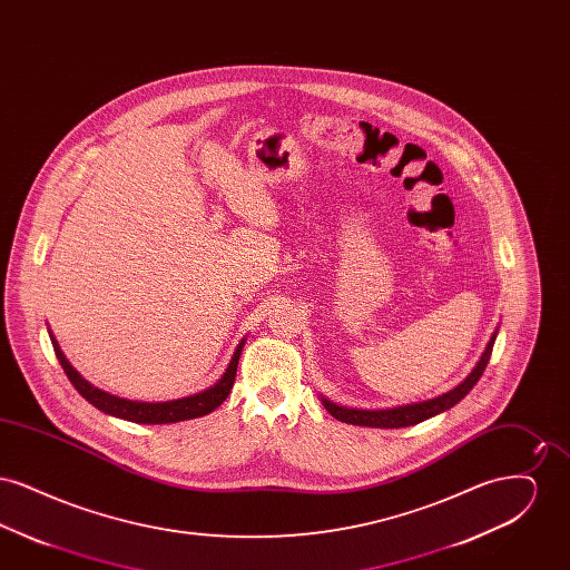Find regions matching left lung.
Returning a JSON list of instances; mask_svg holds the SVG:
<instances>
[{
	"label": "left lung",
	"instance_id": "8db88e82",
	"mask_svg": "<svg viewBox=\"0 0 570 570\" xmlns=\"http://www.w3.org/2000/svg\"><path fill=\"white\" fill-rule=\"evenodd\" d=\"M498 328L493 331L491 340L485 346V353L481 354L476 367L468 374V379L458 384L453 391L438 395L434 400L428 402H419V404H407V406L389 407V410H356V407H344L328 402L325 397H321L326 412H331V416H335L342 423H351V425H363V428H384V430H397V428H410L416 425L421 421H428L435 414L451 410L455 404H460L461 400L472 391V386L483 376L485 367H488L489 356L493 351V342H495Z\"/></svg>",
	"mask_w": 570,
	"mask_h": 570
}]
</instances>
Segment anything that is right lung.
Listing matches in <instances>:
<instances>
[{"label": "right lung", "instance_id": "right-lung-1", "mask_svg": "<svg viewBox=\"0 0 570 570\" xmlns=\"http://www.w3.org/2000/svg\"><path fill=\"white\" fill-rule=\"evenodd\" d=\"M51 335V344H53L57 361L61 363L63 372L68 380L75 384V389L81 393L82 397L91 404V406L107 412L110 416L124 419V421H132V423H147V425H163V423H179V421H188V419H196V416H205L209 412H214L230 393L233 384H235V376H237V365H239V356L244 351L245 340L239 342L237 351L233 354L224 376L217 380L214 386L190 395V397H181V400H173V402H132V400H124L117 395H110L102 389H96L94 384H89L87 380L82 379L81 374L70 365V361L66 358V354L61 353L53 333Z\"/></svg>", "mask_w": 570, "mask_h": 570}]
</instances>
